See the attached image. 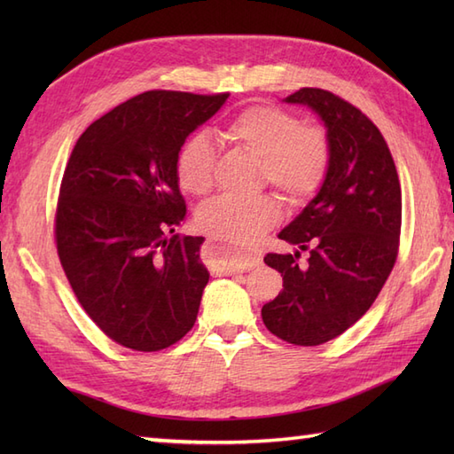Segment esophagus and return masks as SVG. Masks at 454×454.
I'll use <instances>...</instances> for the list:
<instances>
[{
  "label": "esophagus",
  "mask_w": 454,
  "mask_h": 454,
  "mask_svg": "<svg viewBox=\"0 0 454 454\" xmlns=\"http://www.w3.org/2000/svg\"><path fill=\"white\" fill-rule=\"evenodd\" d=\"M212 249H215V244L207 242L205 244V257L208 262V269L212 275H234L239 271H249L259 265V257L255 255H246L242 259H216L212 257Z\"/></svg>",
  "instance_id": "1"
}]
</instances>
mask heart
I'll return each mask as SVG.
<instances>
[{
    "label": "heart",
    "instance_id": "heart-1",
    "mask_svg": "<svg viewBox=\"0 0 454 454\" xmlns=\"http://www.w3.org/2000/svg\"><path fill=\"white\" fill-rule=\"evenodd\" d=\"M222 137L259 158V183H269L288 205H302L322 187L332 163L330 134L317 122H301L275 105H249L234 114ZM183 191L205 195L215 183V150L205 134H191L176 156ZM278 220L269 195H218L202 202L197 224L202 232L230 247H252Z\"/></svg>",
    "mask_w": 454,
    "mask_h": 454
}]
</instances>
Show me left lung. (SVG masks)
<instances>
[{
	"instance_id": "8db88e82",
	"label": "left lung",
	"mask_w": 454,
	"mask_h": 454,
	"mask_svg": "<svg viewBox=\"0 0 454 454\" xmlns=\"http://www.w3.org/2000/svg\"><path fill=\"white\" fill-rule=\"evenodd\" d=\"M288 103L312 107L327 127L332 163L320 192L278 238L310 252L267 254L283 291L262 308L278 340L314 347L335 340L369 310L398 259L402 189L379 127L340 95L302 88Z\"/></svg>"
}]
</instances>
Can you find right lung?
Wrapping results in <instances>:
<instances>
[{"instance_id":"add662e5","label":"right lung","mask_w":454,"mask_h":454,"mask_svg":"<svg viewBox=\"0 0 454 454\" xmlns=\"http://www.w3.org/2000/svg\"><path fill=\"white\" fill-rule=\"evenodd\" d=\"M228 95L144 91L91 122L67 160L56 252L85 314L127 349L161 351L195 325L205 238L176 234L187 215L176 156Z\"/></svg>"}]
</instances>
